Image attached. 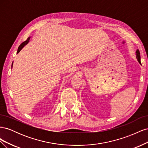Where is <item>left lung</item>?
<instances>
[{
    "mask_svg": "<svg viewBox=\"0 0 148 148\" xmlns=\"http://www.w3.org/2000/svg\"><path fill=\"white\" fill-rule=\"evenodd\" d=\"M136 59H137V60H138V62L139 63H141L140 62V51H139V50L138 49V50H136Z\"/></svg>",
    "mask_w": 148,
    "mask_h": 148,
    "instance_id": "left-lung-1",
    "label": "left lung"
}]
</instances>
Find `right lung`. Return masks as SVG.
Returning <instances> with one entry per match:
<instances>
[{
  "label": "right lung",
  "instance_id": "add662e5",
  "mask_svg": "<svg viewBox=\"0 0 148 148\" xmlns=\"http://www.w3.org/2000/svg\"><path fill=\"white\" fill-rule=\"evenodd\" d=\"M30 38H31V37H29V38L27 39V40H26V41L23 42V43H21V44H20V46L18 47V51H17L16 53H18L21 51V49H23V48L26 45H27V44H28V42H29ZM13 62H12V67H13Z\"/></svg>",
  "mask_w": 148,
  "mask_h": 148
}]
</instances>
